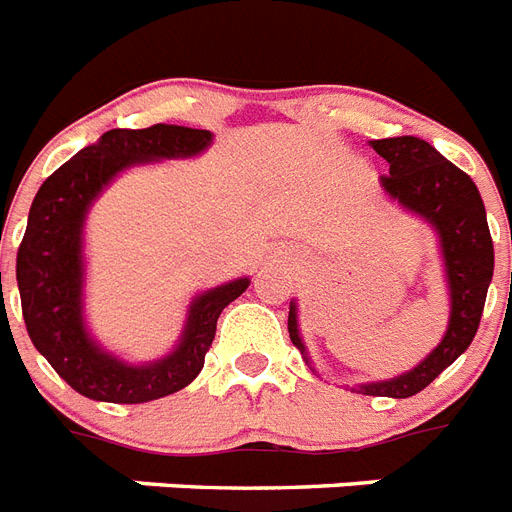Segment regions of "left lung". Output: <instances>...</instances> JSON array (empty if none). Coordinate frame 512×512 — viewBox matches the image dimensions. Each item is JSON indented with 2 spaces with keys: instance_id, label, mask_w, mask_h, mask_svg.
<instances>
[{
  "instance_id": "left-lung-1",
  "label": "left lung",
  "mask_w": 512,
  "mask_h": 512,
  "mask_svg": "<svg viewBox=\"0 0 512 512\" xmlns=\"http://www.w3.org/2000/svg\"><path fill=\"white\" fill-rule=\"evenodd\" d=\"M370 145L380 158L388 161V174L380 177L383 190L410 211L425 216L439 230L449 290H452L449 330L444 341L428 354V359L399 378L367 383L359 388L367 396L407 399L420 394L428 383L439 378L473 341L484 314L486 290L492 282L494 245L478 187L436 147L418 137H388V140H372ZM288 333L296 349L304 351L296 327V306H290Z\"/></svg>"
}]
</instances>
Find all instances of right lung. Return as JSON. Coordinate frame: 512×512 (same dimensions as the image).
<instances>
[{"label": "right lung", "mask_w": 512, "mask_h": 512, "mask_svg": "<svg viewBox=\"0 0 512 512\" xmlns=\"http://www.w3.org/2000/svg\"><path fill=\"white\" fill-rule=\"evenodd\" d=\"M208 142L211 132L187 126L110 129L36 192L15 267L20 306L28 338L73 391L97 402L142 404L185 388L203 370L222 309L248 288V280H235L195 298L179 349L155 365L132 367L102 354L81 322V224L89 203L126 166L195 155Z\"/></svg>", "instance_id": "right-lung-1"}]
</instances>
